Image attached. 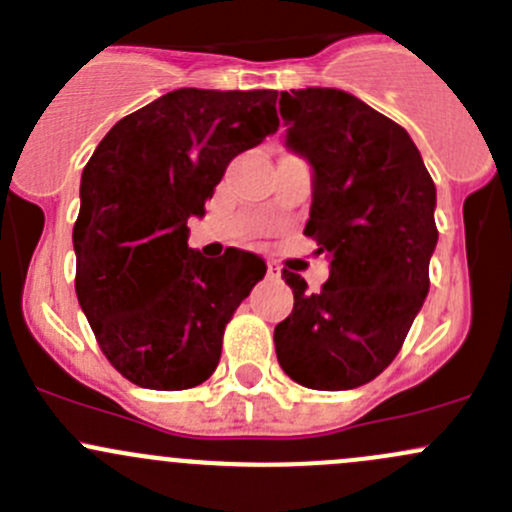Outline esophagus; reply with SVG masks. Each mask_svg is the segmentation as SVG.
Instances as JSON below:
<instances>
[{
  "instance_id": "34e87169",
  "label": "esophagus",
  "mask_w": 512,
  "mask_h": 512,
  "mask_svg": "<svg viewBox=\"0 0 512 512\" xmlns=\"http://www.w3.org/2000/svg\"><path fill=\"white\" fill-rule=\"evenodd\" d=\"M277 272H280V267L272 265V262H270V265H267V275H277Z\"/></svg>"
}]
</instances>
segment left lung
<instances>
[{
  "mask_svg": "<svg viewBox=\"0 0 512 512\" xmlns=\"http://www.w3.org/2000/svg\"><path fill=\"white\" fill-rule=\"evenodd\" d=\"M280 113L314 168L304 235L332 270L319 292L282 270L294 309L275 327L277 361L307 389H356L394 361L428 294L436 185L409 133L352 94L282 91Z\"/></svg>",
  "mask_w": 512,
  "mask_h": 512,
  "instance_id": "8db88e82",
  "label": "left lung"
}]
</instances>
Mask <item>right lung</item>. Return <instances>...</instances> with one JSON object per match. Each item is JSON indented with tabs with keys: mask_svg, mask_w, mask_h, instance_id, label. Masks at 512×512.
Masks as SVG:
<instances>
[{
	"mask_svg": "<svg viewBox=\"0 0 512 512\" xmlns=\"http://www.w3.org/2000/svg\"><path fill=\"white\" fill-rule=\"evenodd\" d=\"M277 91L178 89L128 113L81 175L76 297L113 369L143 389L210 379L223 334L265 277L252 252L188 247L230 160L277 131Z\"/></svg>",
	"mask_w": 512,
	"mask_h": 512,
	"instance_id": "add662e5",
	"label": "right lung"
}]
</instances>
